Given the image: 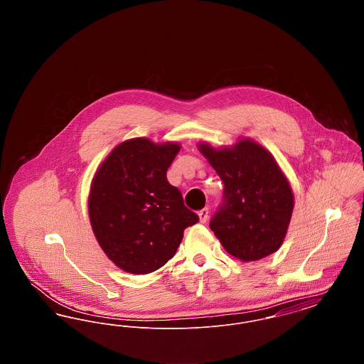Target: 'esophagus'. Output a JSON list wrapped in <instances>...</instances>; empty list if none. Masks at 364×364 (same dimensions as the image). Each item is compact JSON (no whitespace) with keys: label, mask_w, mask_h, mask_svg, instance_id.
Listing matches in <instances>:
<instances>
[{"label":"esophagus","mask_w":364,"mask_h":364,"mask_svg":"<svg viewBox=\"0 0 364 364\" xmlns=\"http://www.w3.org/2000/svg\"><path fill=\"white\" fill-rule=\"evenodd\" d=\"M198 217H199V223H202V224L208 223V208H202V210L198 213Z\"/></svg>","instance_id":"obj_1"}]
</instances>
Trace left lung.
<instances>
[{"mask_svg": "<svg viewBox=\"0 0 364 364\" xmlns=\"http://www.w3.org/2000/svg\"><path fill=\"white\" fill-rule=\"evenodd\" d=\"M198 149L224 181V203L210 228L226 252L242 262L276 252L287 236L294 198L274 156L248 138L221 149L202 141Z\"/></svg>", "mask_w": 364, "mask_h": 364, "instance_id": "8db88e82", "label": "left lung"}]
</instances>
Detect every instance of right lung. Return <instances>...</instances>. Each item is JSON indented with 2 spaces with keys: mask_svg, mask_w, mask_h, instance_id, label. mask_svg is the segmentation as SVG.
I'll return each mask as SVG.
<instances>
[{
  "mask_svg": "<svg viewBox=\"0 0 364 364\" xmlns=\"http://www.w3.org/2000/svg\"><path fill=\"white\" fill-rule=\"evenodd\" d=\"M180 144L135 138L116 146L91 181L88 215L106 257L131 274H149L172 259L184 229L199 221L166 172Z\"/></svg>",
  "mask_w": 364,
  "mask_h": 364,
  "instance_id": "1",
  "label": "right lung"
}]
</instances>
